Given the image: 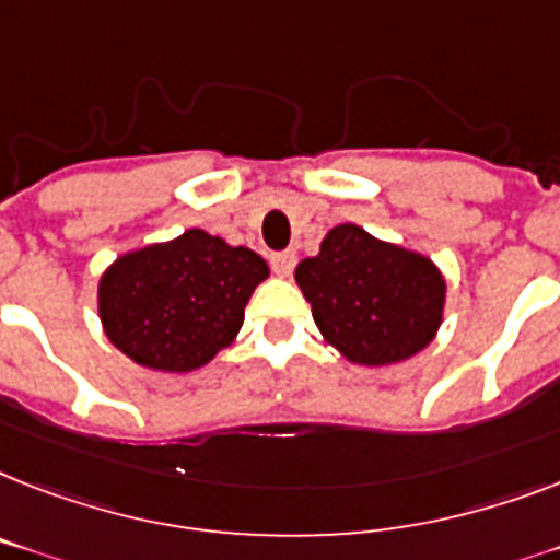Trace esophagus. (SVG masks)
Here are the masks:
<instances>
[{
  "mask_svg": "<svg viewBox=\"0 0 560 560\" xmlns=\"http://www.w3.org/2000/svg\"><path fill=\"white\" fill-rule=\"evenodd\" d=\"M298 266V254L294 252H275L271 254V269H275L277 277H289Z\"/></svg>",
  "mask_w": 560,
  "mask_h": 560,
  "instance_id": "obj_1",
  "label": "esophagus"
}]
</instances>
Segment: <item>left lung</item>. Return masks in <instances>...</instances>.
<instances>
[{"mask_svg":"<svg viewBox=\"0 0 560 560\" xmlns=\"http://www.w3.org/2000/svg\"><path fill=\"white\" fill-rule=\"evenodd\" d=\"M294 277L317 329L352 363L386 366L412 358L441 326L446 283L432 260L354 223L331 229L320 254L300 262Z\"/></svg>","mask_w":560,"mask_h":560,"instance_id":"left-lung-1","label":"left lung"}]
</instances>
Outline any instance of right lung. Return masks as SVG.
I'll use <instances>...</instances> for the list:
<instances>
[{
  "instance_id": "obj_1",
  "label": "right lung",
  "mask_w": 560,
  "mask_h": 560,
  "mask_svg": "<svg viewBox=\"0 0 560 560\" xmlns=\"http://www.w3.org/2000/svg\"><path fill=\"white\" fill-rule=\"evenodd\" d=\"M266 277L260 254L191 229L119 257L100 283V317L110 343L140 366L191 372L237 337Z\"/></svg>"
}]
</instances>
